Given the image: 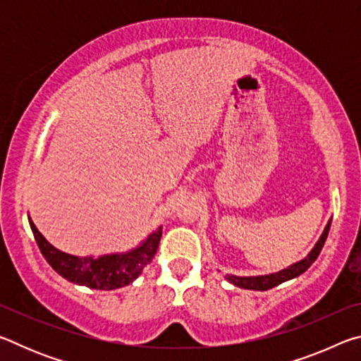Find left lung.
<instances>
[{"mask_svg": "<svg viewBox=\"0 0 361 361\" xmlns=\"http://www.w3.org/2000/svg\"><path fill=\"white\" fill-rule=\"evenodd\" d=\"M329 226H331V219H329L328 224L323 229L322 235L319 242L315 243V247L310 250V253L305 256L304 259L295 262V264L288 266L286 269H282V271L274 272V274H266V276H252V277H239V276H231V274H226V280H229L232 285L239 286V288H245V290H255V291H266L271 290L274 286H277L280 283L286 282V280H291L298 276H301L302 272L307 271V269L312 266V262L319 258V255L322 252L323 245H325V240L328 237L329 232Z\"/></svg>", "mask_w": 361, "mask_h": 361, "instance_id": "obj_1", "label": "left lung"}]
</instances>
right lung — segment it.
<instances>
[{"mask_svg": "<svg viewBox=\"0 0 361 361\" xmlns=\"http://www.w3.org/2000/svg\"><path fill=\"white\" fill-rule=\"evenodd\" d=\"M30 228L42 256L59 276L71 283L84 285L94 290H116L132 283L145 266H148L157 252L162 235V226L146 237L138 247L126 253H109L102 256H75L60 252L51 245L36 229L28 216Z\"/></svg>", "mask_w": 361, "mask_h": 361, "instance_id": "obj_1", "label": "right lung"}]
</instances>
